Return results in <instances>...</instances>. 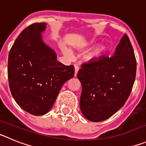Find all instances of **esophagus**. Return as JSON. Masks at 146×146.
Masks as SVG:
<instances>
[{
	"instance_id": "1",
	"label": "esophagus",
	"mask_w": 146,
	"mask_h": 146,
	"mask_svg": "<svg viewBox=\"0 0 146 146\" xmlns=\"http://www.w3.org/2000/svg\"><path fill=\"white\" fill-rule=\"evenodd\" d=\"M79 66L77 65H74V77H77V72L79 71Z\"/></svg>"
}]
</instances>
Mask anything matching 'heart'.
I'll use <instances>...</instances> for the list:
<instances>
[{
    "label": "heart",
    "instance_id": "obj_1",
    "mask_svg": "<svg viewBox=\"0 0 146 146\" xmlns=\"http://www.w3.org/2000/svg\"><path fill=\"white\" fill-rule=\"evenodd\" d=\"M88 44H84L82 45V47H86V45ZM106 50V46L104 44H99L98 46H96L94 50H92L91 52L88 53L86 56V58L88 60H94V59L98 58L99 57H100L103 54V52L105 51ZM62 50H63V52L64 53V55H66V56H69L70 57L71 55H72V52H71L70 50H69L66 47H64L62 48Z\"/></svg>",
    "mask_w": 146,
    "mask_h": 146
}]
</instances>
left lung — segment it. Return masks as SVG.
I'll return each instance as SVG.
<instances>
[{
  "label": "left lung",
  "instance_id": "1",
  "mask_svg": "<svg viewBox=\"0 0 146 146\" xmlns=\"http://www.w3.org/2000/svg\"><path fill=\"white\" fill-rule=\"evenodd\" d=\"M81 66L77 77L82 84V115L93 122L108 119L124 105L135 82L137 62L127 35L113 56H101Z\"/></svg>",
  "mask_w": 146,
  "mask_h": 146
}]
</instances>
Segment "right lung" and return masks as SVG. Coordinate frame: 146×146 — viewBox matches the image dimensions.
Returning a JSON list of instances; mask_svg holds the SVG:
<instances>
[{
	"mask_svg": "<svg viewBox=\"0 0 146 146\" xmlns=\"http://www.w3.org/2000/svg\"><path fill=\"white\" fill-rule=\"evenodd\" d=\"M47 24L33 23L23 30L12 45L8 60L10 91L17 104L34 115L48 113L63 85L74 75L72 65L57 60L44 42Z\"/></svg>",
	"mask_w": 146,
	"mask_h": 146,
	"instance_id": "1",
	"label": "right lung"
}]
</instances>
